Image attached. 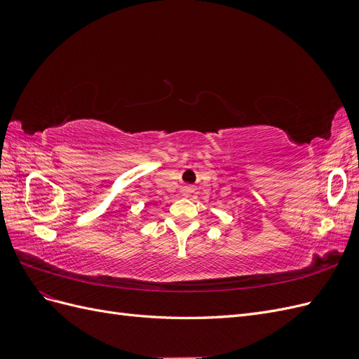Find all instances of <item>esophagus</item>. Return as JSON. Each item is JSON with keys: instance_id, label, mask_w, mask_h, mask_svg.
Returning a JSON list of instances; mask_svg holds the SVG:
<instances>
[{"instance_id": "34e87169", "label": "esophagus", "mask_w": 359, "mask_h": 359, "mask_svg": "<svg viewBox=\"0 0 359 359\" xmlns=\"http://www.w3.org/2000/svg\"><path fill=\"white\" fill-rule=\"evenodd\" d=\"M181 191H182L184 196H189L190 193H193V186H190V184H186V186H182Z\"/></svg>"}]
</instances>
